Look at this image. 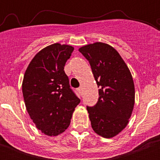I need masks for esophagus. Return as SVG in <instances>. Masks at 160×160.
Instances as JSON below:
<instances>
[{"instance_id":"34e87169","label":"esophagus","mask_w":160,"mask_h":160,"mask_svg":"<svg viewBox=\"0 0 160 160\" xmlns=\"http://www.w3.org/2000/svg\"><path fill=\"white\" fill-rule=\"evenodd\" d=\"M77 90H78V92L80 93H82V88H79L78 89H77Z\"/></svg>"}]
</instances>
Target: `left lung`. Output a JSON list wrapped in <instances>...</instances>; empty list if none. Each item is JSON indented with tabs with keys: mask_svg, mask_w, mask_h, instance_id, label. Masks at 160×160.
Masks as SVG:
<instances>
[{
	"mask_svg": "<svg viewBox=\"0 0 160 160\" xmlns=\"http://www.w3.org/2000/svg\"><path fill=\"white\" fill-rule=\"evenodd\" d=\"M89 61L98 84L99 98L87 107L93 130L112 138L126 127L135 104V85L129 69L117 50L103 42L80 48Z\"/></svg>",
	"mask_w": 160,
	"mask_h": 160,
	"instance_id": "obj_1",
	"label": "left lung"
}]
</instances>
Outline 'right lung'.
Masks as SVG:
<instances>
[{
    "instance_id": "add662e5",
    "label": "right lung",
    "mask_w": 160,
    "mask_h": 160,
    "mask_svg": "<svg viewBox=\"0 0 160 160\" xmlns=\"http://www.w3.org/2000/svg\"><path fill=\"white\" fill-rule=\"evenodd\" d=\"M73 49L69 45H50L35 55L24 75L22 93L27 111L36 128L49 136L68 128L80 102L64 71Z\"/></svg>"
}]
</instances>
